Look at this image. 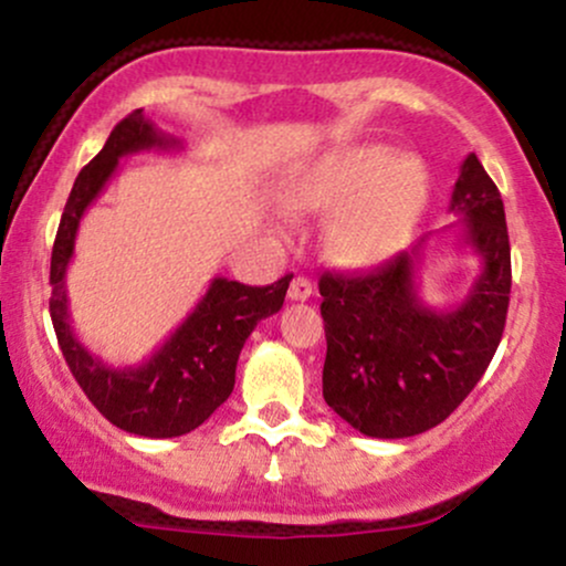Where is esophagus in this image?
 I'll return each mask as SVG.
<instances>
[{"label": "esophagus", "instance_id": "esophagus-1", "mask_svg": "<svg viewBox=\"0 0 566 566\" xmlns=\"http://www.w3.org/2000/svg\"><path fill=\"white\" fill-rule=\"evenodd\" d=\"M311 292H314V287H311V282L305 276H295L290 282V290H287V297L290 301H308Z\"/></svg>", "mask_w": 566, "mask_h": 566}]
</instances>
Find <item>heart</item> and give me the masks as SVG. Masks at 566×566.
Wrapping results in <instances>:
<instances>
[{
	"instance_id": "1",
	"label": "heart",
	"mask_w": 566,
	"mask_h": 566,
	"mask_svg": "<svg viewBox=\"0 0 566 566\" xmlns=\"http://www.w3.org/2000/svg\"><path fill=\"white\" fill-rule=\"evenodd\" d=\"M431 175L418 157L388 146H346L322 154L282 186L295 212H337L327 231L335 261L354 269L396 255L426 212Z\"/></svg>"
}]
</instances>
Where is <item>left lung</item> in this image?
I'll return each instance as SVG.
<instances>
[{
    "label": "left lung",
    "instance_id": "1",
    "mask_svg": "<svg viewBox=\"0 0 566 566\" xmlns=\"http://www.w3.org/2000/svg\"><path fill=\"white\" fill-rule=\"evenodd\" d=\"M450 212L458 242L479 258L469 295L450 308L420 297V263L437 233L369 274L319 279L327 359L324 401L375 439H407L439 426L473 391L500 346L511 295L503 199L476 154L460 165Z\"/></svg>",
    "mask_w": 566,
    "mask_h": 566
}]
</instances>
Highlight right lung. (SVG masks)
I'll use <instances>...</instances> for the list:
<instances>
[{"mask_svg":"<svg viewBox=\"0 0 566 566\" xmlns=\"http://www.w3.org/2000/svg\"><path fill=\"white\" fill-rule=\"evenodd\" d=\"M143 151H184V143L161 133L138 108L112 129L101 154L76 175L50 261V316L71 375L97 412L135 437L172 439L199 428L229 399L244 340L258 322L282 308L292 276H282L269 287H247L216 276L197 308L140 365L114 367L90 354L71 327L66 295L76 231L87 207L112 180L119 159Z\"/></svg>","mask_w":566,"mask_h":566,"instance_id":"add662e5","label":"right lung"}]
</instances>
